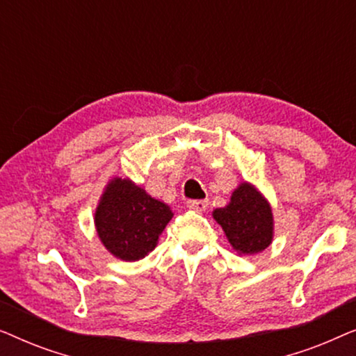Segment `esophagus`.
I'll return each mask as SVG.
<instances>
[{"label": "esophagus", "mask_w": 356, "mask_h": 356, "mask_svg": "<svg viewBox=\"0 0 356 356\" xmlns=\"http://www.w3.org/2000/svg\"><path fill=\"white\" fill-rule=\"evenodd\" d=\"M207 206H209L207 201H188V207L193 209V211L202 212V211H206Z\"/></svg>", "instance_id": "obj_1"}]
</instances>
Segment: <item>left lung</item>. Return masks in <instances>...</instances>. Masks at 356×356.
Segmentation results:
<instances>
[{
	"label": "left lung",
	"instance_id": "obj_1",
	"mask_svg": "<svg viewBox=\"0 0 356 356\" xmlns=\"http://www.w3.org/2000/svg\"><path fill=\"white\" fill-rule=\"evenodd\" d=\"M228 243L238 254H257L274 240L270 202L254 184L243 181L232 193L230 202L212 212Z\"/></svg>",
	"mask_w": 356,
	"mask_h": 356
}]
</instances>
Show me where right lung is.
<instances>
[{
	"mask_svg": "<svg viewBox=\"0 0 356 356\" xmlns=\"http://www.w3.org/2000/svg\"><path fill=\"white\" fill-rule=\"evenodd\" d=\"M172 217L168 204L150 196L128 177H113L97 204L94 223L105 250L116 259L133 262L155 250Z\"/></svg>",
	"mask_w": 356,
	"mask_h": 356,
	"instance_id": "obj_1",
	"label": "right lung"
}]
</instances>
